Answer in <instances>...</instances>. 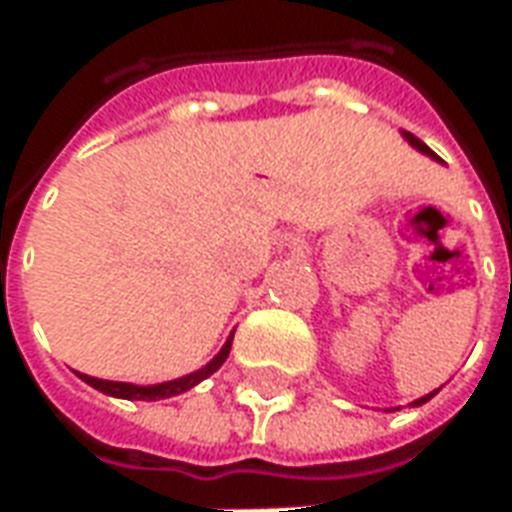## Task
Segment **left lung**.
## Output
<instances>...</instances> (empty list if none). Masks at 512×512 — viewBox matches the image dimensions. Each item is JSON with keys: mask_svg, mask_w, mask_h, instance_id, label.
Here are the masks:
<instances>
[{"mask_svg": "<svg viewBox=\"0 0 512 512\" xmlns=\"http://www.w3.org/2000/svg\"><path fill=\"white\" fill-rule=\"evenodd\" d=\"M403 136H406V139H408V145H411V147H417L419 153H425V156L436 158V161H439V156H436V153H433V150H430V147L425 145V142H422V139H417V136H414V134H408V131H403ZM436 392H439V389H436ZM436 392H430V395L419 397V400H414V403H411V406H422V403H428L430 397L436 395Z\"/></svg>", "mask_w": 512, "mask_h": 512, "instance_id": "obj_1", "label": "left lung"}]
</instances>
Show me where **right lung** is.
Instances as JSON below:
<instances>
[{
	"instance_id": "obj_1",
	"label": "right lung",
	"mask_w": 512,
	"mask_h": 512,
	"mask_svg": "<svg viewBox=\"0 0 512 512\" xmlns=\"http://www.w3.org/2000/svg\"><path fill=\"white\" fill-rule=\"evenodd\" d=\"M230 345H233V334L227 337V343L222 345V351L213 356L208 365L200 367V370H194V373H189V376L175 378V381H164V384L136 386V384H123V381H104V378L84 376V373H76V376L82 378L84 384H90L93 389H98V392H104V395L123 397V400H164V397L180 395V392H186V389H191V386H197L200 381L213 376V373L224 365V359L230 356Z\"/></svg>"
}]
</instances>
